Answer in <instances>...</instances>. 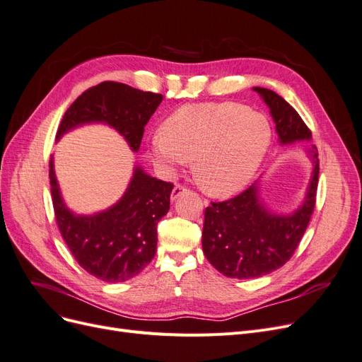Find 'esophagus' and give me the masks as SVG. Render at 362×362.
<instances>
[{
	"instance_id": "34e87169",
	"label": "esophagus",
	"mask_w": 362,
	"mask_h": 362,
	"mask_svg": "<svg viewBox=\"0 0 362 362\" xmlns=\"http://www.w3.org/2000/svg\"><path fill=\"white\" fill-rule=\"evenodd\" d=\"M184 192H187V187H184V185H181V184H175V187H173V190H172V194H170L172 201L177 199L178 196H180L181 193H184Z\"/></svg>"
}]
</instances>
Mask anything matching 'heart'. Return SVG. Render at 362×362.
Here are the masks:
<instances>
[{
	"label": "heart",
	"instance_id": "1",
	"mask_svg": "<svg viewBox=\"0 0 362 362\" xmlns=\"http://www.w3.org/2000/svg\"><path fill=\"white\" fill-rule=\"evenodd\" d=\"M264 115L237 103L185 104L151 140V156L168 173L193 161L194 180L213 196H229L255 177L270 146Z\"/></svg>",
	"mask_w": 362,
	"mask_h": 362
}]
</instances>
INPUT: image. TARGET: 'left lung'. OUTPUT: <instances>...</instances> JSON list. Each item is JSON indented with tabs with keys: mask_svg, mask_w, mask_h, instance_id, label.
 I'll return each mask as SVG.
<instances>
[{
	"mask_svg": "<svg viewBox=\"0 0 362 362\" xmlns=\"http://www.w3.org/2000/svg\"><path fill=\"white\" fill-rule=\"evenodd\" d=\"M269 105L282 145L310 140L311 131L282 96L264 87H254ZM314 170L308 193L299 210L275 216L261 204L257 184L223 202L205 208L202 247L206 259L228 278H259L282 267L293 257L306 231L315 206L319 184V154L313 146Z\"/></svg>",
	"mask_w": 362,
	"mask_h": 362,
	"instance_id": "obj_1",
	"label": "left lung"
}]
</instances>
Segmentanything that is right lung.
Masks as SVG:
<instances>
[{"mask_svg":"<svg viewBox=\"0 0 362 362\" xmlns=\"http://www.w3.org/2000/svg\"><path fill=\"white\" fill-rule=\"evenodd\" d=\"M163 95L144 92L124 83L104 81L83 92L64 113L57 129L60 139L71 128L104 122L139 151L145 125ZM54 214L60 234L76 262L105 282H124L144 270L156 255L157 223L170 205L172 182L149 177L136 168L125 194L108 210L93 216H75L64 205L49 160Z\"/></svg>","mask_w":362,"mask_h":362,"instance_id":"right-lung-1","label":"right lung"}]
</instances>
